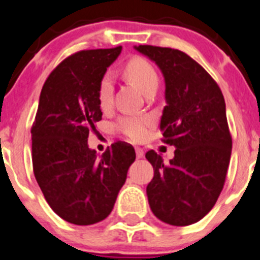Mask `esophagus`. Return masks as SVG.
<instances>
[{
	"label": "esophagus",
	"instance_id": "esophagus-1",
	"mask_svg": "<svg viewBox=\"0 0 260 260\" xmlns=\"http://www.w3.org/2000/svg\"><path fill=\"white\" fill-rule=\"evenodd\" d=\"M144 149H141V147H136V156H137L138 159H140V157H144Z\"/></svg>",
	"mask_w": 260,
	"mask_h": 260
}]
</instances>
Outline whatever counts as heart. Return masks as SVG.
Returning a JSON list of instances; mask_svg holds the SVG:
<instances>
[{"label": "heart", "instance_id": "obj_1", "mask_svg": "<svg viewBox=\"0 0 260 260\" xmlns=\"http://www.w3.org/2000/svg\"><path fill=\"white\" fill-rule=\"evenodd\" d=\"M125 77L136 84L145 94L155 91L159 84V74L154 65L145 57L135 56L128 60L123 67ZM97 99L101 109L110 108L113 100V82L110 75L101 78L97 91ZM152 125V118L149 115H122L114 124L118 133L127 137L131 141H141L149 133Z\"/></svg>", "mask_w": 260, "mask_h": 260}]
</instances>
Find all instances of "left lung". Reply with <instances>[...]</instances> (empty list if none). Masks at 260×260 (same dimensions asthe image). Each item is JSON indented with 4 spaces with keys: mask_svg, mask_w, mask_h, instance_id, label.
<instances>
[{
    "mask_svg": "<svg viewBox=\"0 0 260 260\" xmlns=\"http://www.w3.org/2000/svg\"><path fill=\"white\" fill-rule=\"evenodd\" d=\"M135 48L163 73L167 106L160 129L163 141L176 147L168 164L154 150L146 152L154 168L146 188L150 208L168 224H192L212 210L224 186L232 150L224 97L187 53L150 45Z\"/></svg>",
    "mask_w": 260,
    "mask_h": 260,
    "instance_id": "left-lung-1",
    "label": "left lung"
}]
</instances>
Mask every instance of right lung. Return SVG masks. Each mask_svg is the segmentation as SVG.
Segmentation results:
<instances>
[{"label": "right lung", "instance_id": "obj_1", "mask_svg": "<svg viewBox=\"0 0 260 260\" xmlns=\"http://www.w3.org/2000/svg\"><path fill=\"white\" fill-rule=\"evenodd\" d=\"M122 46L83 50L46 79L31 125L33 172L51 209L67 222L89 225L111 213L136 152L114 142L100 157L87 144L101 120L97 91Z\"/></svg>", "mask_w": 260, "mask_h": 260}]
</instances>
